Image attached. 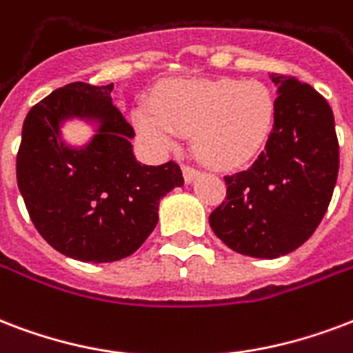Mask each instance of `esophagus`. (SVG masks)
Returning a JSON list of instances; mask_svg holds the SVG:
<instances>
[{"label": "esophagus", "mask_w": 353, "mask_h": 353, "mask_svg": "<svg viewBox=\"0 0 353 353\" xmlns=\"http://www.w3.org/2000/svg\"><path fill=\"white\" fill-rule=\"evenodd\" d=\"M200 170L196 168V166H190V165H183V177H185V181L190 183L194 181L196 177H198Z\"/></svg>", "instance_id": "esophagus-1"}]
</instances>
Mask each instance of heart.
I'll use <instances>...</instances> for the list:
<instances>
[{
    "label": "heart",
    "mask_w": 353,
    "mask_h": 353,
    "mask_svg": "<svg viewBox=\"0 0 353 353\" xmlns=\"http://www.w3.org/2000/svg\"><path fill=\"white\" fill-rule=\"evenodd\" d=\"M137 128L159 146L192 133L196 155L236 166L259 152L274 122V98L259 81L181 79L161 88L153 105L134 112Z\"/></svg>",
    "instance_id": "b5f03b06"
}]
</instances>
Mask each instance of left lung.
Returning a JSON list of instances; mask_svg holds the SVG:
<instances>
[{
  "instance_id": "8db88e82",
  "label": "left lung",
  "mask_w": 353,
  "mask_h": 353,
  "mask_svg": "<svg viewBox=\"0 0 353 353\" xmlns=\"http://www.w3.org/2000/svg\"><path fill=\"white\" fill-rule=\"evenodd\" d=\"M278 85L266 148L246 170L224 176L225 200L209 214L214 235L242 255L274 259L319 228L339 174V141L326 98L292 75Z\"/></svg>"
}]
</instances>
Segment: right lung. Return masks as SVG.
<instances>
[{
	"label": "right lung",
	"mask_w": 353,
	"mask_h": 353,
	"mask_svg": "<svg viewBox=\"0 0 353 353\" xmlns=\"http://www.w3.org/2000/svg\"><path fill=\"white\" fill-rule=\"evenodd\" d=\"M112 83L83 81L53 90L27 112L16 155V179L27 212L44 241L66 257L112 263L141 248L159 220V201L181 187L176 161L141 165L133 155L134 129L111 101ZM68 116L104 120L85 150L57 142Z\"/></svg>",
	"instance_id": "right-lung-1"
}]
</instances>
